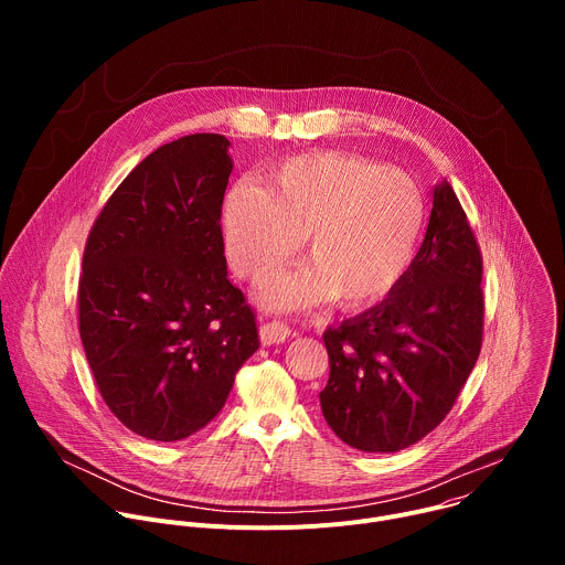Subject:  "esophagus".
Here are the masks:
<instances>
[{
    "instance_id": "1",
    "label": "esophagus",
    "mask_w": 565,
    "mask_h": 565,
    "mask_svg": "<svg viewBox=\"0 0 565 565\" xmlns=\"http://www.w3.org/2000/svg\"><path fill=\"white\" fill-rule=\"evenodd\" d=\"M259 335H262V342L266 347L270 344H279V342H286V338L290 335V327L286 324V321H266V324L259 329Z\"/></svg>"
}]
</instances>
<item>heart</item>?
Returning a JSON list of instances; mask_svg holds the SVG:
<instances>
[{"mask_svg":"<svg viewBox=\"0 0 565 565\" xmlns=\"http://www.w3.org/2000/svg\"><path fill=\"white\" fill-rule=\"evenodd\" d=\"M425 223V194L409 174L342 151L292 156L266 188L238 181L221 216L227 257L253 281L286 266L308 236L312 268L268 279L262 301L270 308L380 301L412 268Z\"/></svg>","mask_w":565,"mask_h":565,"instance_id":"1","label":"heart"}]
</instances>
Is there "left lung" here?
<instances>
[{
  "label": "left lung",
  "instance_id": "8db88e82",
  "mask_svg": "<svg viewBox=\"0 0 565 565\" xmlns=\"http://www.w3.org/2000/svg\"><path fill=\"white\" fill-rule=\"evenodd\" d=\"M482 255L447 181L434 190L423 246L388 297L327 329L321 414L347 445L391 454L451 412L482 344Z\"/></svg>",
  "mask_w": 565,
  "mask_h": 565
}]
</instances>
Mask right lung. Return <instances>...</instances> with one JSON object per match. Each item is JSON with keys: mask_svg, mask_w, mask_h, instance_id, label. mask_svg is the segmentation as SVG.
Returning a JSON list of instances; mask_svg holds the SVG:
<instances>
[{"mask_svg": "<svg viewBox=\"0 0 565 565\" xmlns=\"http://www.w3.org/2000/svg\"><path fill=\"white\" fill-rule=\"evenodd\" d=\"M227 147L221 134L158 147L87 236L79 338L109 412L149 440H183L214 420L259 349L257 315L223 255Z\"/></svg>", "mask_w": 565, "mask_h": 565, "instance_id": "1", "label": "right lung"}]
</instances>
